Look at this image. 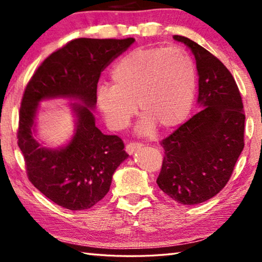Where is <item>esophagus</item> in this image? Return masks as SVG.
I'll list each match as a JSON object with an SVG mask.
<instances>
[{"label": "esophagus", "instance_id": "34e87169", "mask_svg": "<svg viewBox=\"0 0 262 262\" xmlns=\"http://www.w3.org/2000/svg\"><path fill=\"white\" fill-rule=\"evenodd\" d=\"M142 147H143V144L140 143V142H132V143H128L126 145V151L129 155H132L133 152L136 151L137 149H140Z\"/></svg>", "mask_w": 262, "mask_h": 262}]
</instances>
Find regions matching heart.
<instances>
[{
    "label": "heart",
    "instance_id": "b5f03b06",
    "mask_svg": "<svg viewBox=\"0 0 262 262\" xmlns=\"http://www.w3.org/2000/svg\"><path fill=\"white\" fill-rule=\"evenodd\" d=\"M112 85L97 88L96 103L107 125L125 129L136 113L142 136L179 126L193 106L196 77L190 56L177 47H140L127 53L111 72Z\"/></svg>",
    "mask_w": 262,
    "mask_h": 262
}]
</instances>
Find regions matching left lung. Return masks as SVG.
<instances>
[{"label": "left lung", "instance_id": "obj_1", "mask_svg": "<svg viewBox=\"0 0 262 262\" xmlns=\"http://www.w3.org/2000/svg\"><path fill=\"white\" fill-rule=\"evenodd\" d=\"M192 51L202 108L161 142L164 159L157 185L181 205H199L221 192L244 149L245 114L231 73L206 48L173 35Z\"/></svg>", "mask_w": 262, "mask_h": 262}]
</instances>
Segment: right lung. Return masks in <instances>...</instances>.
Segmentation results:
<instances>
[{
    "label": "right lung",
    "instance_id": "add662e5",
    "mask_svg": "<svg viewBox=\"0 0 262 262\" xmlns=\"http://www.w3.org/2000/svg\"><path fill=\"white\" fill-rule=\"evenodd\" d=\"M134 41L75 39L52 53L25 88L17 139L26 172L35 188L66 209L84 210L99 202L128 157L120 137L105 135L96 127L92 110L101 72ZM55 98L77 101L71 104L77 129L63 147L47 148L34 139L35 118L40 101Z\"/></svg>",
    "mask_w": 262,
    "mask_h": 262
}]
</instances>
